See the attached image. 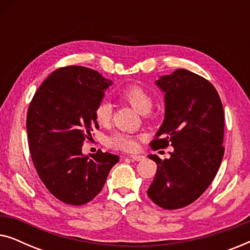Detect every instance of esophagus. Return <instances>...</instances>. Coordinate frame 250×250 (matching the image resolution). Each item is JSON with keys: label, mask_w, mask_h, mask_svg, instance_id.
Listing matches in <instances>:
<instances>
[{"label": "esophagus", "mask_w": 250, "mask_h": 250, "mask_svg": "<svg viewBox=\"0 0 250 250\" xmlns=\"http://www.w3.org/2000/svg\"><path fill=\"white\" fill-rule=\"evenodd\" d=\"M129 158H131L132 160H134V162H140V160L145 159V156H142V155H131V156H129Z\"/></svg>", "instance_id": "1"}]
</instances>
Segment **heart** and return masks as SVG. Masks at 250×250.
I'll use <instances>...</instances> for the list:
<instances>
[{
    "label": "heart",
    "mask_w": 250,
    "mask_h": 250,
    "mask_svg": "<svg viewBox=\"0 0 250 250\" xmlns=\"http://www.w3.org/2000/svg\"><path fill=\"white\" fill-rule=\"evenodd\" d=\"M119 97L140 114H146L151 110L153 98L151 93L141 85L133 84L125 87ZM112 105L107 100H101L94 108V117L99 124L104 126L111 121ZM107 145L112 149L122 151H133L138 146V138L127 133H115L107 139Z\"/></svg>",
    "instance_id": "heart-1"
}]
</instances>
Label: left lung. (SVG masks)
<instances>
[{
    "mask_svg": "<svg viewBox=\"0 0 250 250\" xmlns=\"http://www.w3.org/2000/svg\"><path fill=\"white\" fill-rule=\"evenodd\" d=\"M165 92V119L153 150L169 145L168 159L155 155L157 172L148 196L164 209H179L203 194L220 168L224 155V110L210 82L187 69H176L157 81Z\"/></svg>",
    "mask_w": 250,
    "mask_h": 250,
    "instance_id": "1",
    "label": "left lung"
}]
</instances>
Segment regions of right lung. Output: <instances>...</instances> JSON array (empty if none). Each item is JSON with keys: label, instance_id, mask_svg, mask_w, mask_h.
Listing matches in <instances>:
<instances>
[{"label": "right lung", "instance_id": "right-lung-1", "mask_svg": "<svg viewBox=\"0 0 250 250\" xmlns=\"http://www.w3.org/2000/svg\"><path fill=\"white\" fill-rule=\"evenodd\" d=\"M111 81L82 66L54 70L37 88L27 111L32 160L41 181L57 199L81 206L104 188L119 157L98 150L84 157L82 146L99 128L94 108Z\"/></svg>", "mask_w": 250, "mask_h": 250}]
</instances>
